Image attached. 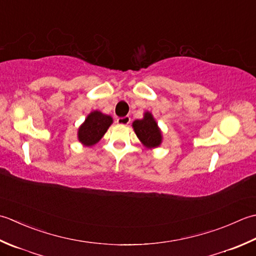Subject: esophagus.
<instances>
[{
    "mask_svg": "<svg viewBox=\"0 0 256 256\" xmlns=\"http://www.w3.org/2000/svg\"><path fill=\"white\" fill-rule=\"evenodd\" d=\"M130 122V117L129 116H124V117H119L117 118V124H122V126H127V124Z\"/></svg>",
    "mask_w": 256,
    "mask_h": 256,
    "instance_id": "obj_1",
    "label": "esophagus"
}]
</instances>
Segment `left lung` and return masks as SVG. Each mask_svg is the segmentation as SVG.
<instances>
[{
  "label": "left lung",
  "mask_w": 256,
  "mask_h": 256,
  "mask_svg": "<svg viewBox=\"0 0 256 256\" xmlns=\"http://www.w3.org/2000/svg\"><path fill=\"white\" fill-rule=\"evenodd\" d=\"M132 128L140 142L149 149L159 147L162 142V134L154 120L152 114L146 112L142 119H137L132 122Z\"/></svg>",
  "instance_id": "1"
}]
</instances>
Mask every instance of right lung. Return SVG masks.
<instances>
[{
  "instance_id": "right-lung-1",
  "label": "right lung",
  "mask_w": 256,
  "mask_h": 256,
  "mask_svg": "<svg viewBox=\"0 0 256 256\" xmlns=\"http://www.w3.org/2000/svg\"><path fill=\"white\" fill-rule=\"evenodd\" d=\"M112 124V118L110 116L94 110L88 114L84 124L78 129V140L84 146L90 147L102 138Z\"/></svg>"
}]
</instances>
